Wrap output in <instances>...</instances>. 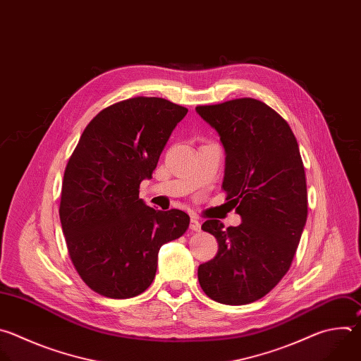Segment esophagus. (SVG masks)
Wrapping results in <instances>:
<instances>
[{
    "label": "esophagus",
    "mask_w": 361,
    "mask_h": 361,
    "mask_svg": "<svg viewBox=\"0 0 361 361\" xmlns=\"http://www.w3.org/2000/svg\"><path fill=\"white\" fill-rule=\"evenodd\" d=\"M200 228H202V224H200L197 219L192 218V219H190V229H192L193 232H200Z\"/></svg>",
    "instance_id": "obj_1"
}]
</instances>
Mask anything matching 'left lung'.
<instances>
[{"label": "left lung", "mask_w": 361, "mask_h": 361, "mask_svg": "<svg viewBox=\"0 0 361 361\" xmlns=\"http://www.w3.org/2000/svg\"><path fill=\"white\" fill-rule=\"evenodd\" d=\"M225 149L224 189L242 224L210 219L202 229L219 249L197 269L202 290L224 305L262 299L289 270L307 221V186L299 143L266 104L240 98L196 106Z\"/></svg>", "instance_id": "1"}]
</instances>
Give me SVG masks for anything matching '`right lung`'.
<instances>
[{
	"instance_id": "obj_1",
	"label": "right lung",
	"mask_w": 361,
	"mask_h": 361,
	"mask_svg": "<svg viewBox=\"0 0 361 361\" xmlns=\"http://www.w3.org/2000/svg\"><path fill=\"white\" fill-rule=\"evenodd\" d=\"M188 109L137 97L102 109L85 128L63 173L59 219L81 279L105 298L129 299L155 279L162 245L180 238L189 216L139 199Z\"/></svg>"
}]
</instances>
